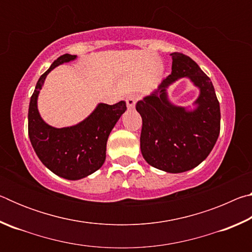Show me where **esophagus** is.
I'll use <instances>...</instances> for the list:
<instances>
[{"label":"esophagus","instance_id":"obj_1","mask_svg":"<svg viewBox=\"0 0 252 252\" xmlns=\"http://www.w3.org/2000/svg\"><path fill=\"white\" fill-rule=\"evenodd\" d=\"M138 95H135V94H130L129 96L126 97V105H127V109H130V110H132V109H134L135 108V103H136V101H138Z\"/></svg>","mask_w":252,"mask_h":252}]
</instances>
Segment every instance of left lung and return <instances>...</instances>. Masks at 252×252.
<instances>
[{"mask_svg": "<svg viewBox=\"0 0 252 252\" xmlns=\"http://www.w3.org/2000/svg\"><path fill=\"white\" fill-rule=\"evenodd\" d=\"M172 72L158 89L136 103L142 118L140 148L149 164L169 173L193 169L209 156L220 133V105L215 88L192 59L171 53ZM182 77L199 89V95L187 108L173 105L167 88Z\"/></svg>", "mask_w": 252, "mask_h": 252, "instance_id": "obj_1", "label": "left lung"}]
</instances>
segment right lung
Segmentation results:
<instances>
[{"instance_id":"obj_1","label":"right lung","mask_w":252,"mask_h":252,"mask_svg":"<svg viewBox=\"0 0 252 252\" xmlns=\"http://www.w3.org/2000/svg\"><path fill=\"white\" fill-rule=\"evenodd\" d=\"M75 59L76 55H61L40 76L28 114L30 141L36 156L50 171L67 180H80L102 167L109 135L126 110V101L113 105L99 103L90 116L74 126L54 127L48 125L37 109V97L46 75L54 67Z\"/></svg>"}]
</instances>
